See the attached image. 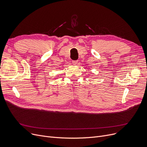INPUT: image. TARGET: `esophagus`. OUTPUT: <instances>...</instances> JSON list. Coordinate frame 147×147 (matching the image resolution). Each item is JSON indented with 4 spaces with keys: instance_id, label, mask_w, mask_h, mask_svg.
Wrapping results in <instances>:
<instances>
[{
    "instance_id": "34e87169",
    "label": "esophagus",
    "mask_w": 147,
    "mask_h": 147,
    "mask_svg": "<svg viewBox=\"0 0 147 147\" xmlns=\"http://www.w3.org/2000/svg\"><path fill=\"white\" fill-rule=\"evenodd\" d=\"M72 63H73V64L74 65H76L77 64H78V60H73L72 61Z\"/></svg>"
}]
</instances>
